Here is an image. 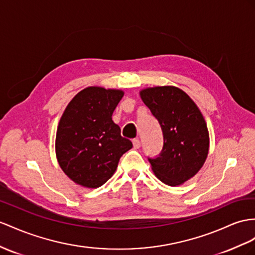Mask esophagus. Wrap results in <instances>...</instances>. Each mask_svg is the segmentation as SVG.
Returning <instances> with one entry per match:
<instances>
[{"instance_id": "1", "label": "esophagus", "mask_w": 255, "mask_h": 255, "mask_svg": "<svg viewBox=\"0 0 255 255\" xmlns=\"http://www.w3.org/2000/svg\"><path fill=\"white\" fill-rule=\"evenodd\" d=\"M132 144H133V148L134 149H138L140 147V145H141V143H140V141L138 139H133L132 140Z\"/></svg>"}]
</instances>
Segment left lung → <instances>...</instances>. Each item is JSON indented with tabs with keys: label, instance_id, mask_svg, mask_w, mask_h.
<instances>
[{
	"label": "left lung",
	"instance_id": "1",
	"mask_svg": "<svg viewBox=\"0 0 255 255\" xmlns=\"http://www.w3.org/2000/svg\"><path fill=\"white\" fill-rule=\"evenodd\" d=\"M140 97L158 121L164 147L158 157L148 158L162 183L179 186L204 166L209 153V131L200 110L175 86L144 88Z\"/></svg>",
	"mask_w": 255,
	"mask_h": 255
}]
</instances>
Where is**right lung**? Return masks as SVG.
<instances>
[{
  "label": "right lung",
  "instance_id": "obj_1",
  "mask_svg": "<svg viewBox=\"0 0 255 255\" xmlns=\"http://www.w3.org/2000/svg\"><path fill=\"white\" fill-rule=\"evenodd\" d=\"M123 96L121 89L90 86L65 108L57 128L56 156L74 183L100 187L114 174L122 155L132 147L112 121Z\"/></svg>",
  "mask_w": 255,
  "mask_h": 255
}]
</instances>
